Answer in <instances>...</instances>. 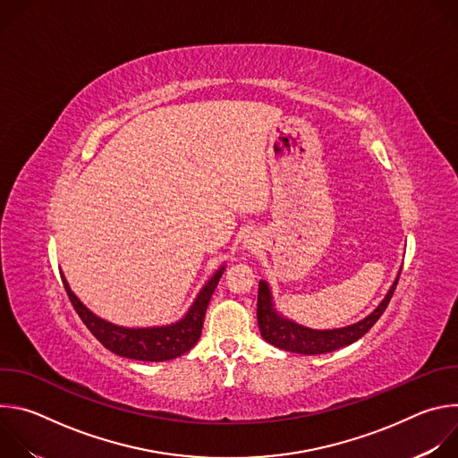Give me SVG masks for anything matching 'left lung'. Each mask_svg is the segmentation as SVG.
<instances>
[{
  "label": "left lung",
  "mask_w": 458,
  "mask_h": 458,
  "mask_svg": "<svg viewBox=\"0 0 458 458\" xmlns=\"http://www.w3.org/2000/svg\"><path fill=\"white\" fill-rule=\"evenodd\" d=\"M399 276L395 277L394 284L387 290L386 297L380 304L362 320L353 322L350 326L335 330H313L306 328L302 324L293 322L292 318L281 315L274 304V295L267 281H259V295H257V322L260 335L267 343L284 352L301 353V355H318V353H330L339 348L350 346L359 341L362 335L369 332L371 326L380 318L389 299L394 297L395 286L399 283Z\"/></svg>",
  "instance_id": "1"
}]
</instances>
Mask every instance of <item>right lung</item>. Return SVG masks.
Masks as SVG:
<instances>
[{
  "mask_svg": "<svg viewBox=\"0 0 458 458\" xmlns=\"http://www.w3.org/2000/svg\"><path fill=\"white\" fill-rule=\"evenodd\" d=\"M223 272H225V267H221L208 279V283H205V286L199 290L198 297L193 299L188 311L179 320L165 326H150V328H126V326H117L114 322H108L98 317L76 297L67 279H64L63 272H61V281L64 290H67V295L74 310L78 311V315L81 317L90 334L106 350L126 359L163 362V360H172L175 357H181L199 341L208 302L212 299L214 290L217 288V283Z\"/></svg>",
  "mask_w": 458,
  "mask_h": 458,
  "instance_id": "obj_1",
  "label": "right lung"
}]
</instances>
